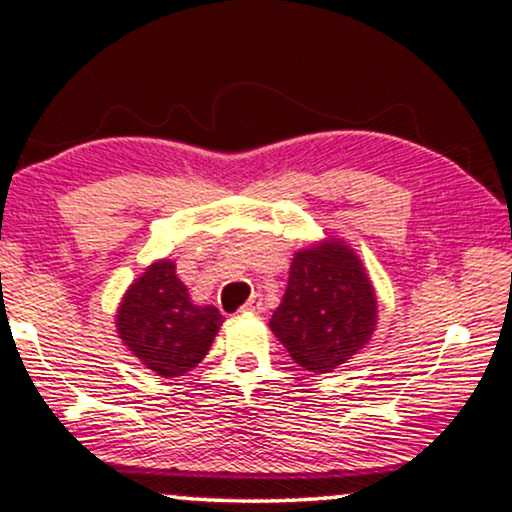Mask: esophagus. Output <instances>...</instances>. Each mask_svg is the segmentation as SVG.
I'll return each instance as SVG.
<instances>
[{"mask_svg":"<svg viewBox=\"0 0 512 512\" xmlns=\"http://www.w3.org/2000/svg\"><path fill=\"white\" fill-rule=\"evenodd\" d=\"M240 311H243V313H262V311H265V303H262L260 296L255 294V296H250V299H247V303L243 308H240Z\"/></svg>","mask_w":512,"mask_h":512,"instance_id":"esophagus-1","label":"esophagus"}]
</instances>
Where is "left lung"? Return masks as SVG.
<instances>
[{
  "mask_svg": "<svg viewBox=\"0 0 512 512\" xmlns=\"http://www.w3.org/2000/svg\"><path fill=\"white\" fill-rule=\"evenodd\" d=\"M269 328L311 372H333L355 357L376 328V294L357 252L333 235L296 252Z\"/></svg>",
  "mask_w": 512,
  "mask_h": 512,
  "instance_id": "left-lung-1",
  "label": "left lung"
}]
</instances>
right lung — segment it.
<instances>
[{"instance_id": "1", "label": "right lung", "mask_w": 512, "mask_h": 512, "mask_svg": "<svg viewBox=\"0 0 512 512\" xmlns=\"http://www.w3.org/2000/svg\"><path fill=\"white\" fill-rule=\"evenodd\" d=\"M223 316L216 306H196L172 260H157L126 289L116 330L131 355L157 376H182L211 350Z\"/></svg>"}]
</instances>
